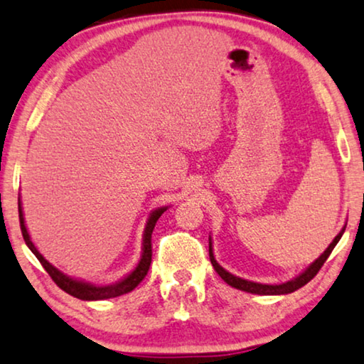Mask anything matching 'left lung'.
<instances>
[{"label": "left lung", "instance_id": "1", "mask_svg": "<svg viewBox=\"0 0 364 364\" xmlns=\"http://www.w3.org/2000/svg\"><path fill=\"white\" fill-rule=\"evenodd\" d=\"M346 227H343V230L338 233L335 237V240L330 243V247L326 248L325 252L321 253L320 258H316L315 262L311 263L310 267L306 268L305 272L301 273L300 277L293 278L291 282H287V283H282V285H262V283H253V282H248V280H243V278H238L235 275H232V273H228L227 270H223V268L218 265L215 258H213V253H212V242H208V255H210V262H212V267L215 268V272L220 275V278L228 285L237 288V290H242V291H248V293H255V295H285V293H291L298 290V288H301L303 285H306L308 282L313 280V278L316 277V273L320 272V268L323 267V263L326 262V258L330 257V253L333 252V248L336 247V243L340 242V238L343 235V232H345Z\"/></svg>", "mask_w": 364, "mask_h": 364}]
</instances>
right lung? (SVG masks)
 Here are the masks:
<instances>
[{"label": "right lung", "mask_w": 364, "mask_h": 364, "mask_svg": "<svg viewBox=\"0 0 364 364\" xmlns=\"http://www.w3.org/2000/svg\"><path fill=\"white\" fill-rule=\"evenodd\" d=\"M18 210H19V225H21V233H23L24 242H26L29 250H31L34 255H36L39 263H41V265L44 267V270L49 273V277L53 278V282L56 283V285L61 288V290L69 293V295L74 296V298H79V300H106V298L121 296V295H124V293L132 291L134 288H136L139 283H141L144 278H146L147 272H149V267H151V262H152V232H154V227H156V223L159 220V217L162 215L164 210H166V207L157 208V210H154L151 213V217H149L147 225H146V232H144L142 258H141V262H139V265L136 267V270H134L129 277L124 278L122 282L116 283V285H109V287H94V285H89V283L73 280V278H69V277L64 275V273L59 272L58 268H54L48 260H44V257L36 250V247H34L31 238H29V233L26 230V227H24L21 202H19V198H18Z\"/></svg>", "instance_id": "obj_1"}]
</instances>
